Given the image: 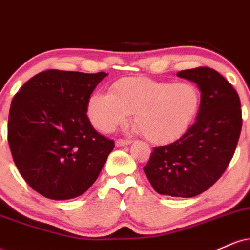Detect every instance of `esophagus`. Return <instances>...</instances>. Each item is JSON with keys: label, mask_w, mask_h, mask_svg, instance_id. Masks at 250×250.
I'll use <instances>...</instances> for the list:
<instances>
[{"label": "esophagus", "mask_w": 250, "mask_h": 250, "mask_svg": "<svg viewBox=\"0 0 250 250\" xmlns=\"http://www.w3.org/2000/svg\"><path fill=\"white\" fill-rule=\"evenodd\" d=\"M131 143V140H125V139H119L116 140V146L117 147H123V146H128Z\"/></svg>", "instance_id": "esophagus-1"}]
</instances>
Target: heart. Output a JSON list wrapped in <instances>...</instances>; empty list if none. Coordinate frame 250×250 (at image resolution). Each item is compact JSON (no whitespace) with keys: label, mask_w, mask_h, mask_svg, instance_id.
Listing matches in <instances>:
<instances>
[{"label":"heart","mask_w":250,"mask_h":250,"mask_svg":"<svg viewBox=\"0 0 250 250\" xmlns=\"http://www.w3.org/2000/svg\"><path fill=\"white\" fill-rule=\"evenodd\" d=\"M201 107V93L189 82H160L146 77L119 80L110 93L94 94L88 117L99 130L109 133L133 114L136 129L153 143H169L190 128Z\"/></svg>","instance_id":"heart-1"}]
</instances>
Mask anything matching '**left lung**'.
I'll use <instances>...</instances> for the list:
<instances>
[{"mask_svg":"<svg viewBox=\"0 0 250 250\" xmlns=\"http://www.w3.org/2000/svg\"><path fill=\"white\" fill-rule=\"evenodd\" d=\"M177 76L200 88L196 122L175 142L154 148L143 170L159 194L193 197L226 171L239 141L242 113L236 90L216 70L199 67Z\"/></svg>","mask_w":250,"mask_h":250,"instance_id":"8db88e82","label":"left lung"}]
</instances>
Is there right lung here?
I'll list each match as a JSON object with an SVG mask.
<instances>
[{"label": "right lung", "instance_id": "obj_1", "mask_svg": "<svg viewBox=\"0 0 250 250\" xmlns=\"http://www.w3.org/2000/svg\"><path fill=\"white\" fill-rule=\"evenodd\" d=\"M105 76L45 70L14 96L8 117L13 160L25 182L44 197L69 200L87 191L115 147L87 116L91 93Z\"/></svg>", "mask_w": 250, "mask_h": 250}]
</instances>
